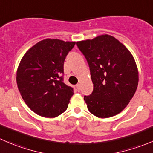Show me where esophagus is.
<instances>
[{"label": "esophagus", "instance_id": "34e87169", "mask_svg": "<svg viewBox=\"0 0 153 153\" xmlns=\"http://www.w3.org/2000/svg\"><path fill=\"white\" fill-rule=\"evenodd\" d=\"M76 89L78 91H80V90H81V87H80V84H76Z\"/></svg>", "mask_w": 153, "mask_h": 153}]
</instances>
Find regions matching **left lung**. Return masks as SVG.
<instances>
[{
	"label": "left lung",
	"mask_w": 153,
	"mask_h": 153,
	"mask_svg": "<svg viewBox=\"0 0 153 153\" xmlns=\"http://www.w3.org/2000/svg\"><path fill=\"white\" fill-rule=\"evenodd\" d=\"M77 45L87 59L93 84L92 94L84 96L89 111L99 118L115 116L137 90L138 70L132 54L108 34L79 41Z\"/></svg>",
	"instance_id": "8db88e82"
}]
</instances>
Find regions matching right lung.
Wrapping results in <instances>:
<instances>
[{"mask_svg":"<svg viewBox=\"0 0 153 153\" xmlns=\"http://www.w3.org/2000/svg\"><path fill=\"white\" fill-rule=\"evenodd\" d=\"M75 42L45 39L25 54L17 69L18 88L26 105L36 114L56 117L68 108L73 88L63 82V64Z\"/></svg>","mask_w":153,"mask_h":153,"instance_id":"add662e5","label":"right lung"}]
</instances>
